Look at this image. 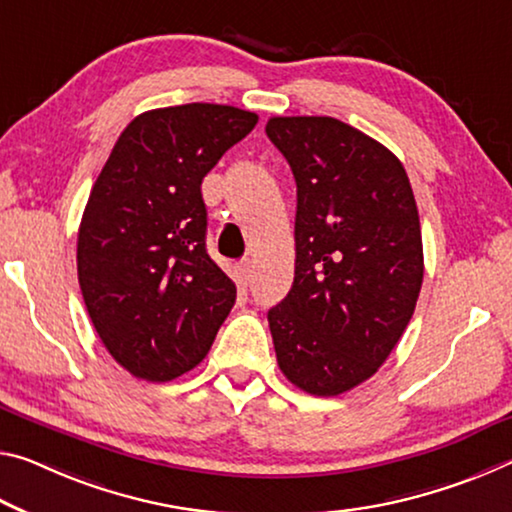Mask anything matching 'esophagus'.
Returning <instances> with one entry per match:
<instances>
[{
	"label": "esophagus",
	"mask_w": 512,
	"mask_h": 512,
	"mask_svg": "<svg viewBox=\"0 0 512 512\" xmlns=\"http://www.w3.org/2000/svg\"><path fill=\"white\" fill-rule=\"evenodd\" d=\"M253 259H243V262H239L237 266V273H239V282L241 285H248L250 278H253Z\"/></svg>",
	"instance_id": "esophagus-1"
}]
</instances>
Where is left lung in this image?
Returning a JSON list of instances; mask_svg holds the SVG:
<instances>
[{
    "mask_svg": "<svg viewBox=\"0 0 512 512\" xmlns=\"http://www.w3.org/2000/svg\"><path fill=\"white\" fill-rule=\"evenodd\" d=\"M296 180V269L269 310L280 371L314 396L371 378L415 314L424 248L415 193L383 143L330 116L271 118Z\"/></svg>",
    "mask_w": 512,
    "mask_h": 512,
    "instance_id": "left-lung-1",
    "label": "left lung"
}]
</instances>
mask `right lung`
<instances>
[{"instance_id": "right-lung-1", "label": "right lung", "mask_w": 512, "mask_h": 512, "mask_svg": "<svg viewBox=\"0 0 512 512\" xmlns=\"http://www.w3.org/2000/svg\"><path fill=\"white\" fill-rule=\"evenodd\" d=\"M257 113L193 102L136 116L88 196L77 275L111 358L166 383L205 360L237 287L207 255L200 184Z\"/></svg>"}]
</instances>
